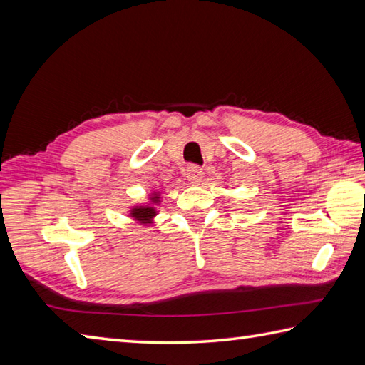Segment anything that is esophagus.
Instances as JSON below:
<instances>
[{
  "label": "esophagus",
  "mask_w": 365,
  "mask_h": 365,
  "mask_svg": "<svg viewBox=\"0 0 365 365\" xmlns=\"http://www.w3.org/2000/svg\"><path fill=\"white\" fill-rule=\"evenodd\" d=\"M202 169H200L199 166L196 165H190L187 168V170H185V177L188 178L190 183H197L200 182V178H202Z\"/></svg>",
  "instance_id": "obj_1"
}]
</instances>
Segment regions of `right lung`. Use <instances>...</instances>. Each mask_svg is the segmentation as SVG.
Returning <instances> with one entry per match:
<instances>
[{"label":"right lung","mask_w":365,"mask_h":365,"mask_svg":"<svg viewBox=\"0 0 365 365\" xmlns=\"http://www.w3.org/2000/svg\"><path fill=\"white\" fill-rule=\"evenodd\" d=\"M131 215L139 221H147L152 218V216H155V210L153 208H133V213Z\"/></svg>","instance_id":"1"}]
</instances>
